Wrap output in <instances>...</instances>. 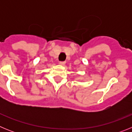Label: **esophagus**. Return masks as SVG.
Instances as JSON below:
<instances>
[{
	"mask_svg": "<svg viewBox=\"0 0 132 132\" xmlns=\"http://www.w3.org/2000/svg\"><path fill=\"white\" fill-rule=\"evenodd\" d=\"M65 63H66L65 61H59V64H60L61 65H64Z\"/></svg>",
	"mask_w": 132,
	"mask_h": 132,
	"instance_id": "1",
	"label": "esophagus"
}]
</instances>
